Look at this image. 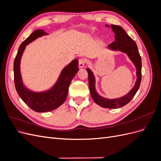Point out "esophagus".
<instances>
[{
	"instance_id": "1",
	"label": "esophagus",
	"mask_w": 161,
	"mask_h": 161,
	"mask_svg": "<svg viewBox=\"0 0 161 161\" xmlns=\"http://www.w3.org/2000/svg\"><path fill=\"white\" fill-rule=\"evenodd\" d=\"M85 59H80L79 60V69H82L85 66Z\"/></svg>"
}]
</instances>
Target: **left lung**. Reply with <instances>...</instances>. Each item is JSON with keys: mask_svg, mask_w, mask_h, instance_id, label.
Segmentation results:
<instances>
[{"mask_svg": "<svg viewBox=\"0 0 161 161\" xmlns=\"http://www.w3.org/2000/svg\"><path fill=\"white\" fill-rule=\"evenodd\" d=\"M105 26L109 27L108 25ZM110 27L115 33V40L108 45L107 48L111 51H119L125 53L128 56L130 60L132 62L136 67V77H137L134 87L127 94L121 97L115 99L105 98L101 96L96 90V80L93 72L89 68L86 69V71L88 72L90 93L93 101L102 108L117 109L128 104L137 92L142 79V60L136 42L126 33L124 29L119 25H111Z\"/></svg>", "mask_w": 161, "mask_h": 161, "instance_id": "8db88e82", "label": "left lung"}]
</instances>
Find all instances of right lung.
<instances>
[{"label":"right lung","instance_id":"right-lung-1","mask_svg":"<svg viewBox=\"0 0 161 161\" xmlns=\"http://www.w3.org/2000/svg\"><path fill=\"white\" fill-rule=\"evenodd\" d=\"M43 30L34 31L19 46L14 61V81L17 93L26 105L36 112H47L54 110L65 101L69 87L73 78L79 71V61L73 60L63 69L57 80L52 87L46 91H33L23 83L21 73V60L26 46L36 39L47 36Z\"/></svg>","mask_w":161,"mask_h":161}]
</instances>
